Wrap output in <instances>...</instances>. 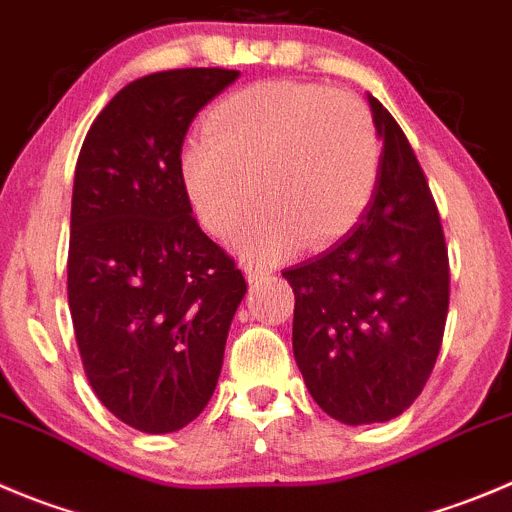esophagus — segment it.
I'll use <instances>...</instances> for the list:
<instances>
[{
	"instance_id": "esophagus-1",
	"label": "esophagus",
	"mask_w": 512,
	"mask_h": 512,
	"mask_svg": "<svg viewBox=\"0 0 512 512\" xmlns=\"http://www.w3.org/2000/svg\"><path fill=\"white\" fill-rule=\"evenodd\" d=\"M243 274H246L248 284H259L261 279H266V276H269V271L261 269V266H256V264H243Z\"/></svg>"
}]
</instances>
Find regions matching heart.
Returning <instances> with one entry per match:
<instances>
[{
  "label": "heart",
  "mask_w": 512,
  "mask_h": 512,
  "mask_svg": "<svg viewBox=\"0 0 512 512\" xmlns=\"http://www.w3.org/2000/svg\"><path fill=\"white\" fill-rule=\"evenodd\" d=\"M379 138L354 97L324 85L266 80L223 97L206 135L180 150V186L198 223L226 238L253 193L259 211L236 238L241 256L274 261L301 243L326 248L372 203Z\"/></svg>",
  "instance_id": "1"
}]
</instances>
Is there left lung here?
Listing matches in <instances>:
<instances>
[{"instance_id": "1", "label": "left lung", "mask_w": 512, "mask_h": 512, "mask_svg": "<svg viewBox=\"0 0 512 512\" xmlns=\"http://www.w3.org/2000/svg\"><path fill=\"white\" fill-rule=\"evenodd\" d=\"M382 140L379 180L357 226L284 271L294 359L316 405L344 425L402 415L440 354L450 269L425 173L387 107L367 92Z\"/></svg>"}]
</instances>
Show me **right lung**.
<instances>
[{
	"label": "right lung",
	"mask_w": 512,
	"mask_h": 512,
	"mask_svg": "<svg viewBox=\"0 0 512 512\" xmlns=\"http://www.w3.org/2000/svg\"><path fill=\"white\" fill-rule=\"evenodd\" d=\"M238 75L191 67L130 82L77 158L67 259L77 347L102 405L148 435L180 430L208 405L246 294L178 173L193 118Z\"/></svg>",
	"instance_id": "obj_1"
}]
</instances>
